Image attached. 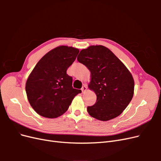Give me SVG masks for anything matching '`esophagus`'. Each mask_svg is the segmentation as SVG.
<instances>
[{
  "instance_id": "1",
  "label": "esophagus",
  "mask_w": 161,
  "mask_h": 161,
  "mask_svg": "<svg viewBox=\"0 0 161 161\" xmlns=\"http://www.w3.org/2000/svg\"><path fill=\"white\" fill-rule=\"evenodd\" d=\"M86 90H87L86 86V85H83V86H82V89H81V91H82V93H85V92H86Z\"/></svg>"
}]
</instances>
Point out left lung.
Wrapping results in <instances>:
<instances>
[{"label":"left lung","instance_id":"1","mask_svg":"<svg viewBox=\"0 0 161 161\" xmlns=\"http://www.w3.org/2000/svg\"><path fill=\"white\" fill-rule=\"evenodd\" d=\"M77 60L91 72L88 87L97 95L95 104L87 108L89 114L101 121L119 116L130 103L134 92V80L127 67L101 45L82 49Z\"/></svg>","mask_w":161,"mask_h":161}]
</instances>
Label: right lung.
Masks as SVG:
<instances>
[{
	"instance_id": "obj_1",
	"label": "right lung",
	"mask_w": 161,
	"mask_h": 161,
	"mask_svg": "<svg viewBox=\"0 0 161 161\" xmlns=\"http://www.w3.org/2000/svg\"><path fill=\"white\" fill-rule=\"evenodd\" d=\"M79 52L78 48L60 46L43 56L30 73L25 84L27 99L37 114L56 118L69 109L81 91L73 89L66 70Z\"/></svg>"
}]
</instances>
